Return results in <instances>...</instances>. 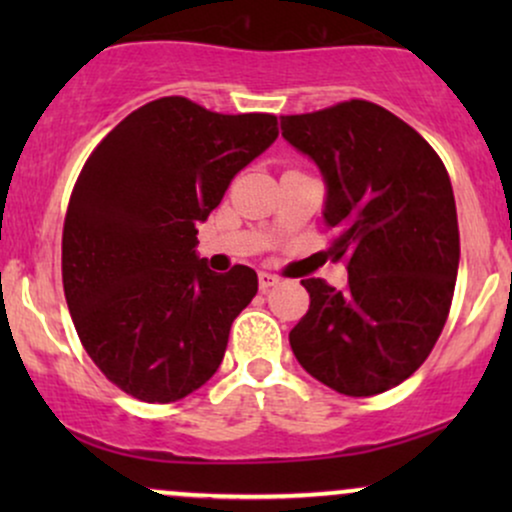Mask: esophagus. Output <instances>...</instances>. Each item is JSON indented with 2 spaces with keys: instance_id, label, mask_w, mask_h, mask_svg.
Masks as SVG:
<instances>
[{
  "instance_id": "obj_1",
  "label": "esophagus",
  "mask_w": 512,
  "mask_h": 512,
  "mask_svg": "<svg viewBox=\"0 0 512 512\" xmlns=\"http://www.w3.org/2000/svg\"><path fill=\"white\" fill-rule=\"evenodd\" d=\"M276 284H279V276H274V274H269V272H260V289L262 291H269Z\"/></svg>"
}]
</instances>
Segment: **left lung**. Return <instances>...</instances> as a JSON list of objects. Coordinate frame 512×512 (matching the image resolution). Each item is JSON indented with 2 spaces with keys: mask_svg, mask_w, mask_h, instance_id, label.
<instances>
[{
  "mask_svg": "<svg viewBox=\"0 0 512 512\" xmlns=\"http://www.w3.org/2000/svg\"><path fill=\"white\" fill-rule=\"evenodd\" d=\"M281 134L325 175L327 252L349 272L344 291L301 281L310 308L291 349L332 390L380 395L426 361L448 320L460 264L450 175L414 127L358 98L284 115Z\"/></svg>",
  "mask_w": 512,
  "mask_h": 512,
  "instance_id": "8db88e82",
  "label": "left lung"
}]
</instances>
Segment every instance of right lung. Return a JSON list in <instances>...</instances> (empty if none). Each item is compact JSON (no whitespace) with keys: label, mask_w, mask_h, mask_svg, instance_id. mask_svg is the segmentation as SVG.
I'll use <instances>...</instances> for the list:
<instances>
[{"label":"right lung","mask_w":512,"mask_h":512,"mask_svg":"<svg viewBox=\"0 0 512 512\" xmlns=\"http://www.w3.org/2000/svg\"><path fill=\"white\" fill-rule=\"evenodd\" d=\"M276 137V115L166 96L129 113L86 158L64 216V298L86 354L127 395L175 402L221 366L257 274L245 264L211 272L197 223Z\"/></svg>","instance_id":"1"}]
</instances>
